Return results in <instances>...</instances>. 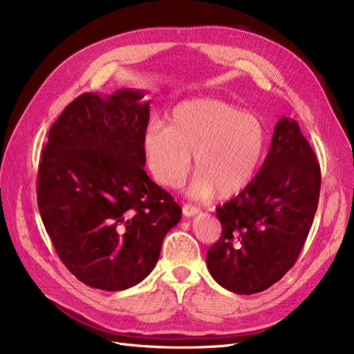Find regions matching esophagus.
I'll return each instance as SVG.
<instances>
[{
  "label": "esophagus",
  "instance_id": "1",
  "mask_svg": "<svg viewBox=\"0 0 354 354\" xmlns=\"http://www.w3.org/2000/svg\"><path fill=\"white\" fill-rule=\"evenodd\" d=\"M199 212H201V209L195 205H192V203H186V205H183V214L186 217H194Z\"/></svg>",
  "mask_w": 354,
  "mask_h": 354
}]
</instances>
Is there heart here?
Segmentation results:
<instances>
[{"label":"heart","instance_id":"b5f03b06","mask_svg":"<svg viewBox=\"0 0 354 354\" xmlns=\"http://www.w3.org/2000/svg\"><path fill=\"white\" fill-rule=\"evenodd\" d=\"M267 133L259 116L217 99L177 104L168 127L152 124L143 136L146 162L153 177L178 187L186 180L192 155L196 176L189 194L208 198L238 194L251 183L266 151Z\"/></svg>","mask_w":354,"mask_h":354}]
</instances>
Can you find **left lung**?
Segmentation results:
<instances>
[{
    "instance_id": "8db88e82",
    "label": "left lung",
    "mask_w": 354,
    "mask_h": 354,
    "mask_svg": "<svg viewBox=\"0 0 354 354\" xmlns=\"http://www.w3.org/2000/svg\"><path fill=\"white\" fill-rule=\"evenodd\" d=\"M320 167L297 121L282 116L259 173L217 207L221 236L207 267L230 292L251 295L281 281L297 261L315 218Z\"/></svg>"
}]
</instances>
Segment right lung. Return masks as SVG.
Returning a JSON list of instances; mask_svg holds the SVG:
<instances>
[{
    "label": "right lung",
    "instance_id": "1",
    "mask_svg": "<svg viewBox=\"0 0 354 354\" xmlns=\"http://www.w3.org/2000/svg\"><path fill=\"white\" fill-rule=\"evenodd\" d=\"M142 90L85 93L51 125L38 167L42 223L82 283L124 291L158 263L181 208L146 174L151 104Z\"/></svg>",
    "mask_w": 354,
    "mask_h": 354
}]
</instances>
